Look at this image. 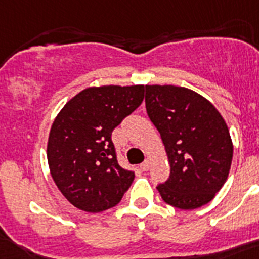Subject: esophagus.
Masks as SVG:
<instances>
[{
	"label": "esophagus",
	"instance_id": "34e87169",
	"mask_svg": "<svg viewBox=\"0 0 259 259\" xmlns=\"http://www.w3.org/2000/svg\"><path fill=\"white\" fill-rule=\"evenodd\" d=\"M149 166H150V162H149L148 159H146V161H144V162L141 163V165H140V169H141V170H144V171H146V170L149 169Z\"/></svg>",
	"mask_w": 259,
	"mask_h": 259
}]
</instances>
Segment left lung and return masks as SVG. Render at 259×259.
Returning <instances> with one entry per match:
<instances>
[{"label": "left lung", "instance_id": "left-lung-1", "mask_svg": "<svg viewBox=\"0 0 259 259\" xmlns=\"http://www.w3.org/2000/svg\"><path fill=\"white\" fill-rule=\"evenodd\" d=\"M146 111L161 134L170 177L157 186L182 210L209 203L228 180L233 142L228 125L201 94L182 86L146 85Z\"/></svg>", "mask_w": 259, "mask_h": 259}]
</instances>
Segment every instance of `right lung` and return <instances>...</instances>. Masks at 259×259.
<instances>
[{
  "mask_svg": "<svg viewBox=\"0 0 259 259\" xmlns=\"http://www.w3.org/2000/svg\"><path fill=\"white\" fill-rule=\"evenodd\" d=\"M144 85L93 86L66 102L48 140L57 188L77 209L108 210L122 199L134 173L117 161L111 133L144 101Z\"/></svg>",
  "mask_w": 259,
  "mask_h": 259,
  "instance_id": "right-lung-1",
  "label": "right lung"
}]
</instances>
